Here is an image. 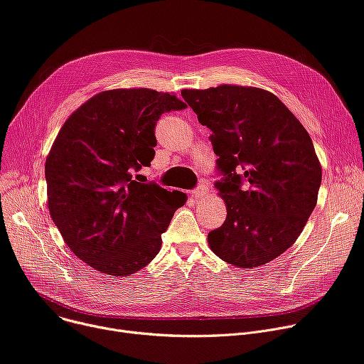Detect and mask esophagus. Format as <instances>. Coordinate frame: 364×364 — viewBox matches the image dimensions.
<instances>
[{"label": "esophagus", "mask_w": 364, "mask_h": 364, "mask_svg": "<svg viewBox=\"0 0 364 364\" xmlns=\"http://www.w3.org/2000/svg\"><path fill=\"white\" fill-rule=\"evenodd\" d=\"M208 193V184L206 183H200L195 190H191V198L193 199H200L203 198Z\"/></svg>", "instance_id": "esophagus-1"}]
</instances>
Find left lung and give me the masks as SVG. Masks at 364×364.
Instances as JSON below:
<instances>
[{
  "mask_svg": "<svg viewBox=\"0 0 364 364\" xmlns=\"http://www.w3.org/2000/svg\"><path fill=\"white\" fill-rule=\"evenodd\" d=\"M181 96L212 134L215 181L225 223L208 234L212 252L238 268H256L288 247L318 202L322 168L311 139L278 98L263 89L221 85Z\"/></svg>",
  "mask_w": 364,
  "mask_h": 364,
  "instance_id": "8db88e82",
  "label": "left lung"
}]
</instances>
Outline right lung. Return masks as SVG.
Returning <instances> with one entry per match:
<instances>
[{
  "mask_svg": "<svg viewBox=\"0 0 364 364\" xmlns=\"http://www.w3.org/2000/svg\"><path fill=\"white\" fill-rule=\"evenodd\" d=\"M184 108L176 95L112 89L61 127L45 162L48 209L71 252L93 269L127 277L161 250V234L187 196L133 174L155 156L161 115Z\"/></svg>",
  "mask_w": 364,
  "mask_h": 364,
  "instance_id": "add662e5",
  "label": "right lung"
}]
</instances>
